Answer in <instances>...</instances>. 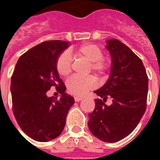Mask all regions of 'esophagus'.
<instances>
[{"mask_svg":"<svg viewBox=\"0 0 160 160\" xmlns=\"http://www.w3.org/2000/svg\"><path fill=\"white\" fill-rule=\"evenodd\" d=\"M82 99H83L82 97H78V96H75V97H74V101L75 102H79Z\"/></svg>","mask_w":160,"mask_h":160,"instance_id":"1","label":"esophagus"}]
</instances>
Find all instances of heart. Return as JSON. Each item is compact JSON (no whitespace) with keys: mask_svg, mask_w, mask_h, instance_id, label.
Listing matches in <instances>:
<instances>
[{"mask_svg":"<svg viewBox=\"0 0 160 160\" xmlns=\"http://www.w3.org/2000/svg\"><path fill=\"white\" fill-rule=\"evenodd\" d=\"M73 54L79 59L88 62L90 66L88 71H93L101 76L110 67V62L103 58V52L98 46L94 44H84L73 49ZM56 70L61 77L66 78L72 70V58L67 52L61 53L56 61ZM95 79L92 76L81 78L73 76L66 82V89L70 94L76 96H82L95 87Z\"/></svg>","mask_w":160,"mask_h":160,"instance_id":"1","label":"heart"}]
</instances>
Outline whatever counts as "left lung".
Returning a JSON list of instances; mask_svg holds the SVG:
<instances>
[{"mask_svg": "<svg viewBox=\"0 0 160 160\" xmlns=\"http://www.w3.org/2000/svg\"><path fill=\"white\" fill-rule=\"evenodd\" d=\"M106 48L112 66L108 81L94 93L95 108L89 114L90 132L100 140L115 142L130 135L147 108L148 78L142 62L125 44L110 39ZM112 98L111 106L104 101Z\"/></svg>", "mask_w": 160, "mask_h": 160, "instance_id": "1", "label": "left lung"}]
</instances>
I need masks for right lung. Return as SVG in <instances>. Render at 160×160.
Listing matches in <instances>:
<instances>
[{"instance_id":"obj_1","label":"right lung","mask_w":160,"mask_h":160,"mask_svg":"<svg viewBox=\"0 0 160 160\" xmlns=\"http://www.w3.org/2000/svg\"><path fill=\"white\" fill-rule=\"evenodd\" d=\"M69 46L60 40L46 41L25 52L18 59L11 78L12 111L22 131L38 142L57 138L66 125L74 99L56 70V61ZM55 86L61 98L47 97Z\"/></svg>"}]
</instances>
